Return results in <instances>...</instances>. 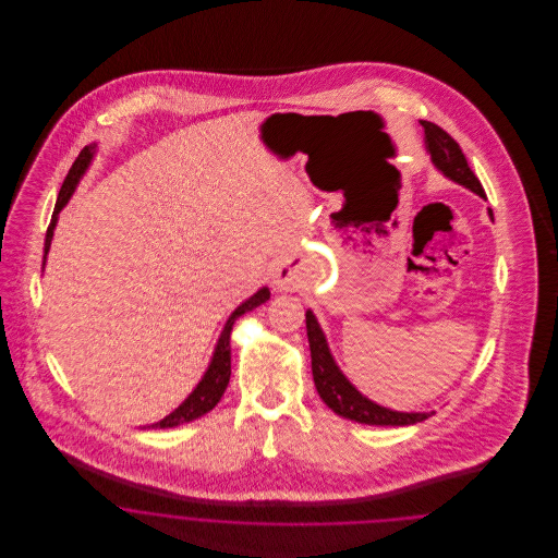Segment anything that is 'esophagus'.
Instances as JSON below:
<instances>
[{"label": "esophagus", "instance_id": "esophagus-1", "mask_svg": "<svg viewBox=\"0 0 558 558\" xmlns=\"http://www.w3.org/2000/svg\"><path fill=\"white\" fill-rule=\"evenodd\" d=\"M292 280H294V274H292L291 267H278V269L274 271V287H276L278 291H289Z\"/></svg>", "mask_w": 558, "mask_h": 558}]
</instances>
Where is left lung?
<instances>
[{
	"mask_svg": "<svg viewBox=\"0 0 558 558\" xmlns=\"http://www.w3.org/2000/svg\"><path fill=\"white\" fill-rule=\"evenodd\" d=\"M421 125L425 130L426 153L430 155L433 165L446 178H450L451 182L469 187L481 198H485V192L477 175L469 167L466 157L462 155V148L458 146V142L451 137L450 133L444 132L439 125L430 121H421ZM489 217L494 219L492 211ZM305 324H307V339L312 349L314 383H316L319 398L335 414L362 425L376 426L416 425L426 421L430 414H435V412H396L362 396L337 366L314 312L305 314Z\"/></svg>",
	"mask_w": 558,
	"mask_h": 558,
	"instance_id": "8db88e82",
	"label": "left lung"
}]
</instances>
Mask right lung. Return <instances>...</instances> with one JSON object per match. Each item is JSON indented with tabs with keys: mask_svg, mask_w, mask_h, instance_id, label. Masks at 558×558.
<instances>
[{
	"mask_svg": "<svg viewBox=\"0 0 558 558\" xmlns=\"http://www.w3.org/2000/svg\"><path fill=\"white\" fill-rule=\"evenodd\" d=\"M94 153H96V144L92 146H85L80 153V157L73 162L64 184L60 187V194H58V201H56V209H53L52 221L48 226V232H46V246H44V266H46V257H48V251H50V244L53 239V228H56V221H58V213L64 209V205L71 201L75 187L80 184L83 173L87 171L89 162L94 159ZM269 299V289L264 287L259 291L255 292L253 296H248L244 303H240L239 307L232 312V316L226 322L221 335H219V341L215 345L213 351L211 364L205 372V376L201 378V383L196 385V389L184 399V403H180V408H175L169 416H165L159 423H155L153 428H171V426L184 425V423H192L196 418H201L203 414L211 412L213 408L217 405V401L223 396L228 383H230V360H232V353H230V335H232V326L234 322L244 316L246 312L259 307L262 303H266Z\"/></svg>",
	"mask_w": 558,
	"mask_h": 558,
	"instance_id": "add662e5",
	"label": "right lung"
}]
</instances>
